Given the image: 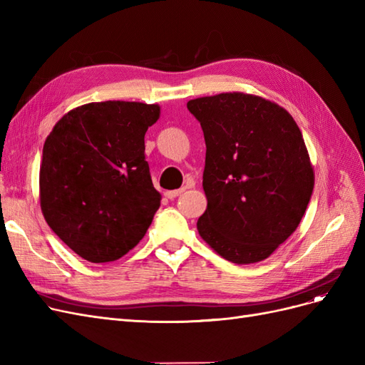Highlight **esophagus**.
I'll return each mask as SVG.
<instances>
[{
    "instance_id": "esophagus-1",
    "label": "esophagus",
    "mask_w": 365,
    "mask_h": 365,
    "mask_svg": "<svg viewBox=\"0 0 365 365\" xmlns=\"http://www.w3.org/2000/svg\"><path fill=\"white\" fill-rule=\"evenodd\" d=\"M184 192V189L180 190H170V192H165V197H169V200H175L176 196H180Z\"/></svg>"
}]
</instances>
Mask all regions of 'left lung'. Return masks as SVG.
<instances>
[{
  "mask_svg": "<svg viewBox=\"0 0 365 365\" xmlns=\"http://www.w3.org/2000/svg\"><path fill=\"white\" fill-rule=\"evenodd\" d=\"M187 109L207 146L201 237L237 264L269 257L294 233L312 196L302 130L282 106L244 93L195 98Z\"/></svg>",
  "mask_w": 365,
  "mask_h": 365,
  "instance_id": "8db88e82",
  "label": "left lung"
}]
</instances>
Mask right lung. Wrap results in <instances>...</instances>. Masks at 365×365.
I'll return each instance as SVG.
<instances>
[{"label":"right lung","mask_w":365,"mask_h":365,"mask_svg":"<svg viewBox=\"0 0 365 365\" xmlns=\"http://www.w3.org/2000/svg\"><path fill=\"white\" fill-rule=\"evenodd\" d=\"M158 105L88 103L65 114L43 143L41 208L65 245L88 262L120 259L146 235L161 195L145 134Z\"/></svg>","instance_id":"obj_1"}]
</instances>
